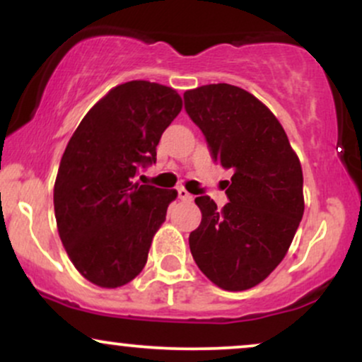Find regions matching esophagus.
I'll list each match as a JSON object with an SVG mask.
<instances>
[{"label":"esophagus","mask_w":362,"mask_h":362,"mask_svg":"<svg viewBox=\"0 0 362 362\" xmlns=\"http://www.w3.org/2000/svg\"><path fill=\"white\" fill-rule=\"evenodd\" d=\"M177 194H178V199H180V201H184V202H190V201H192V199H194L192 194L187 192L184 187H180V189H177Z\"/></svg>","instance_id":"obj_1"}]
</instances>
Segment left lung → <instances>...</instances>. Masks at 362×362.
I'll return each mask as SVG.
<instances>
[{"instance_id": "8db88e82", "label": "left lung", "mask_w": 362, "mask_h": 362, "mask_svg": "<svg viewBox=\"0 0 362 362\" xmlns=\"http://www.w3.org/2000/svg\"><path fill=\"white\" fill-rule=\"evenodd\" d=\"M185 110L216 163L233 172L218 209L195 197L202 221L189 236L197 267L226 291L257 286L284 259L303 218V172L284 129L247 90L218 83L184 93Z\"/></svg>"}]
</instances>
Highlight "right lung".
Wrapping results in <instances>:
<instances>
[{"label": "right lung", "mask_w": 362, "mask_h": 362, "mask_svg": "<svg viewBox=\"0 0 362 362\" xmlns=\"http://www.w3.org/2000/svg\"><path fill=\"white\" fill-rule=\"evenodd\" d=\"M182 110L173 88L127 81L91 107L69 139L54 185L61 242L74 267L119 288L146 265L153 236L177 190L134 182L156 163L161 134Z\"/></svg>", "instance_id": "add662e5"}]
</instances>
